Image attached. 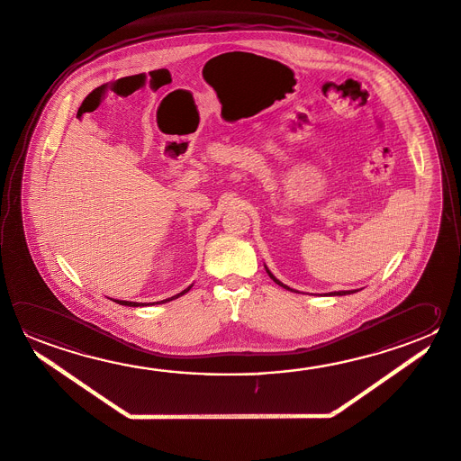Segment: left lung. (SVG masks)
I'll return each mask as SVG.
<instances>
[{
	"instance_id": "obj_1",
	"label": "left lung",
	"mask_w": 461,
	"mask_h": 461,
	"mask_svg": "<svg viewBox=\"0 0 461 461\" xmlns=\"http://www.w3.org/2000/svg\"><path fill=\"white\" fill-rule=\"evenodd\" d=\"M267 273H268L269 277H271V279H273V281H275V283H276V285H283V287H285V289H287V291H293V289H291V287H287V285H283V283H281V281H277L276 277H275V276H273V275H271V271H269L268 268H267ZM352 293H356V291H338V293H330V294H331V295H346V294H352Z\"/></svg>"
}]
</instances>
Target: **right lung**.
Returning a JSON list of instances; mask_svg holds the SVG:
<instances>
[{"label":"right lung","mask_w":461,"mask_h":461,"mask_svg":"<svg viewBox=\"0 0 461 461\" xmlns=\"http://www.w3.org/2000/svg\"><path fill=\"white\" fill-rule=\"evenodd\" d=\"M190 289H192V285H190V287H186V289H185V291H182V293L176 294V295H174V297H170V299H166V301H160V302H162V303H164V302L174 301V299H176V297H180V295H184V294L188 293V291H190ZM115 302H117V303H120V305H128V307H144V305H149V303H140V302H128V301H115ZM160 302H158V303H160ZM152 303H156V302H152ZM152 303H151V305H152Z\"/></svg>","instance_id":"1"}]
</instances>
